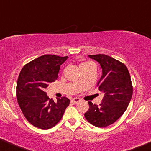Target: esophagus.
<instances>
[{"mask_svg":"<svg viewBox=\"0 0 151 151\" xmlns=\"http://www.w3.org/2000/svg\"><path fill=\"white\" fill-rule=\"evenodd\" d=\"M81 98H73L72 99H71V101L73 102V103H74V104H76V103H78V102H79L80 101H81Z\"/></svg>","mask_w":151,"mask_h":151,"instance_id":"1","label":"esophagus"}]
</instances>
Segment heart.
<instances>
[{"label": "heart", "instance_id": "b5f03b06", "mask_svg": "<svg viewBox=\"0 0 151 151\" xmlns=\"http://www.w3.org/2000/svg\"><path fill=\"white\" fill-rule=\"evenodd\" d=\"M92 64H91L90 62H87V61H84V62H82L81 64H80V68H85V67L89 66L90 65H92Z\"/></svg>", "mask_w": 151, "mask_h": 151}]
</instances>
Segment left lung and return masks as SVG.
Here are the masks:
<instances>
[{
  "instance_id": "1",
  "label": "left lung",
  "mask_w": 151,
  "mask_h": 151,
  "mask_svg": "<svg viewBox=\"0 0 151 151\" xmlns=\"http://www.w3.org/2000/svg\"><path fill=\"white\" fill-rule=\"evenodd\" d=\"M88 56L101 65L102 76L97 86L104 96L99 106L88 102L85 117L93 125L105 127L114 123L127 109L133 93L131 77L125 65L110 56Z\"/></svg>"
}]
</instances>
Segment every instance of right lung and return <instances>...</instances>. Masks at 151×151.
Segmentation results:
<instances>
[{"label": "right lung", "mask_w": 151, "mask_h": 151, "mask_svg": "<svg viewBox=\"0 0 151 151\" xmlns=\"http://www.w3.org/2000/svg\"><path fill=\"white\" fill-rule=\"evenodd\" d=\"M68 57L45 55L24 66L19 75L16 96L22 112L34 127L48 129L63 117L70 100L63 96L55 102L45 89L58 78L61 65Z\"/></svg>", "instance_id": "obj_1"}]
</instances>
